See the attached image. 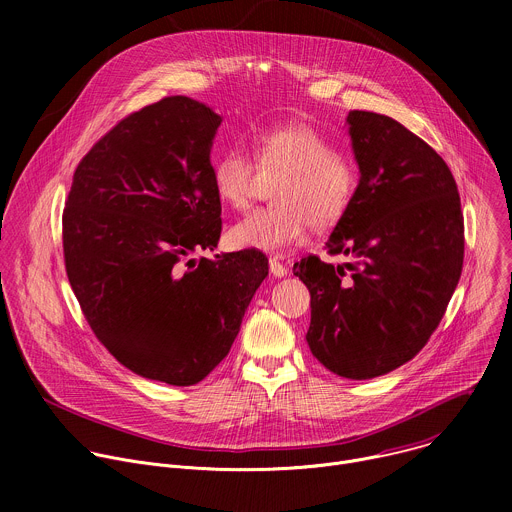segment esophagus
Returning <instances> with one entry per match:
<instances>
[{"mask_svg":"<svg viewBox=\"0 0 512 512\" xmlns=\"http://www.w3.org/2000/svg\"><path fill=\"white\" fill-rule=\"evenodd\" d=\"M269 271L273 277H285L287 275V267L283 263H279L277 259H269Z\"/></svg>","mask_w":512,"mask_h":512,"instance_id":"1","label":"esophagus"}]
</instances>
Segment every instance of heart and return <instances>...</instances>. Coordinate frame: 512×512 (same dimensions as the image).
Returning <instances> with one entry per match:
<instances>
[{
  "label": "heart",
  "mask_w": 512,
  "mask_h": 512,
  "mask_svg": "<svg viewBox=\"0 0 512 512\" xmlns=\"http://www.w3.org/2000/svg\"><path fill=\"white\" fill-rule=\"evenodd\" d=\"M261 170L281 174L273 206L257 208L229 229L235 249L277 255L304 239L310 223L326 229L340 221L354 200L358 168L336 154L332 143L302 123L263 131L255 143ZM257 166L243 148H231L212 164V188L225 206L243 210L255 188Z\"/></svg>",
  "instance_id": "heart-1"
}]
</instances>
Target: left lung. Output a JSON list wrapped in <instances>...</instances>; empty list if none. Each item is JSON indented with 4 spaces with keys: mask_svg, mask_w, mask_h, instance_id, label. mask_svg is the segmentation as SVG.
<instances>
[{
    "mask_svg": "<svg viewBox=\"0 0 512 512\" xmlns=\"http://www.w3.org/2000/svg\"><path fill=\"white\" fill-rule=\"evenodd\" d=\"M358 188L326 251L294 265L310 289L312 354L338 377L364 381L411 360L444 318L464 263L456 180L435 150L399 121L346 117Z\"/></svg>",
    "mask_w": 512,
    "mask_h": 512,
    "instance_id": "8db88e82",
    "label": "left lung"
}]
</instances>
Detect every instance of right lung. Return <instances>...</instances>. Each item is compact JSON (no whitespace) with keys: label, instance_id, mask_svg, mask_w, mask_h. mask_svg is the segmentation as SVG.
Here are the masks:
<instances>
[{"label":"right lung","instance_id":"right-lung-1","mask_svg":"<svg viewBox=\"0 0 512 512\" xmlns=\"http://www.w3.org/2000/svg\"><path fill=\"white\" fill-rule=\"evenodd\" d=\"M221 123L182 95L125 117L81 160L62 216L66 275L95 336L131 373L174 387L229 354L269 273L249 249L185 261L221 239Z\"/></svg>","mask_w":512,"mask_h":512}]
</instances>
